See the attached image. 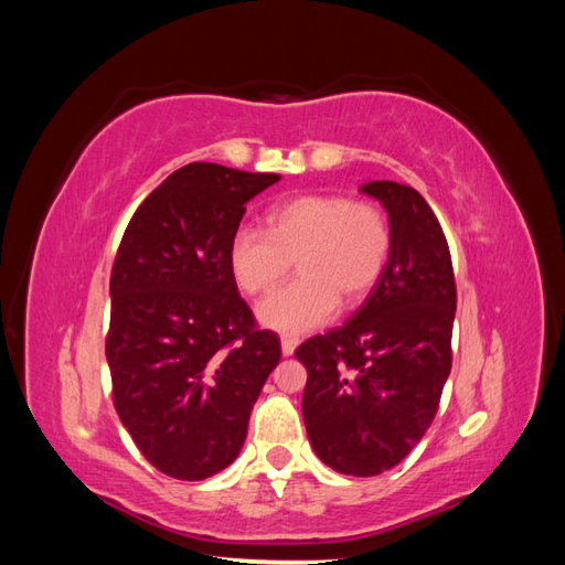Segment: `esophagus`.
<instances>
[{
    "instance_id": "esophagus-1",
    "label": "esophagus",
    "mask_w": 565,
    "mask_h": 565,
    "mask_svg": "<svg viewBox=\"0 0 565 565\" xmlns=\"http://www.w3.org/2000/svg\"><path fill=\"white\" fill-rule=\"evenodd\" d=\"M280 347H282V355H292L299 347V339L292 334H282L280 337Z\"/></svg>"
}]
</instances>
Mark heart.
Masks as SVG:
<instances>
[{"label":"heart","mask_w":565,"mask_h":565,"mask_svg":"<svg viewBox=\"0 0 565 565\" xmlns=\"http://www.w3.org/2000/svg\"><path fill=\"white\" fill-rule=\"evenodd\" d=\"M391 252V226L372 202L297 195L266 214V231L241 226L228 243V270L243 295H266L297 259L301 276L264 299L256 318L268 330L303 334L328 322L339 297L365 299Z\"/></svg>","instance_id":"b5f03b06"}]
</instances>
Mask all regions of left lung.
<instances>
[{
	"label": "left lung",
	"instance_id": "8db88e82",
	"mask_svg": "<svg viewBox=\"0 0 565 565\" xmlns=\"http://www.w3.org/2000/svg\"><path fill=\"white\" fill-rule=\"evenodd\" d=\"M388 212L391 252L380 282L341 328L295 351L301 413L316 455L339 473L396 467L429 429L452 367L457 289L448 241L415 188L370 181Z\"/></svg>",
	"mask_w": 565,
	"mask_h": 565
}]
</instances>
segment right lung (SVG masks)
Instances as JSON below:
<instances>
[{"mask_svg":"<svg viewBox=\"0 0 565 565\" xmlns=\"http://www.w3.org/2000/svg\"><path fill=\"white\" fill-rule=\"evenodd\" d=\"M193 162L169 174L134 212L110 276L106 358L113 401L136 448L179 481L226 469L280 339L256 330L228 270L245 204L278 183Z\"/></svg>","mask_w":565,"mask_h":565,"instance_id":"obj_1","label":"right lung"}]
</instances>
